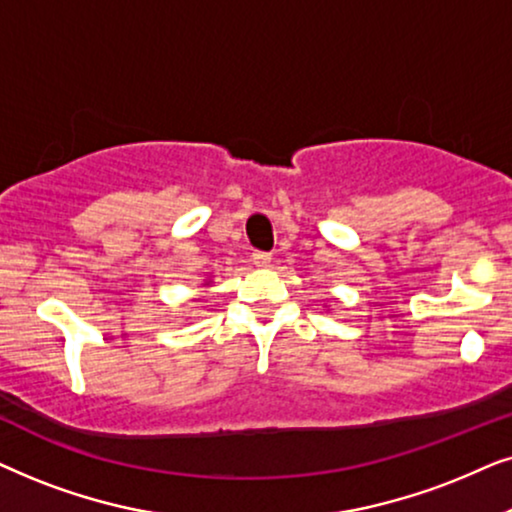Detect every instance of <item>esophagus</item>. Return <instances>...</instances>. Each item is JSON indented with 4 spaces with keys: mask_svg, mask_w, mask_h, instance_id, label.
Instances as JSON below:
<instances>
[{
    "mask_svg": "<svg viewBox=\"0 0 512 512\" xmlns=\"http://www.w3.org/2000/svg\"><path fill=\"white\" fill-rule=\"evenodd\" d=\"M252 262H255L257 267H269V264H271V252L255 250V252H252Z\"/></svg>",
    "mask_w": 512,
    "mask_h": 512,
    "instance_id": "1",
    "label": "esophagus"
}]
</instances>
